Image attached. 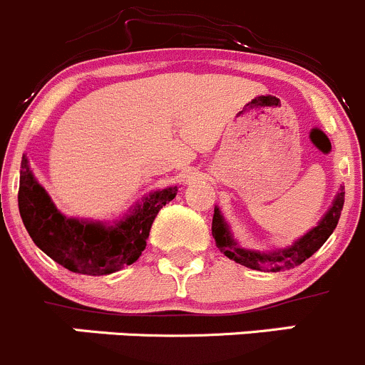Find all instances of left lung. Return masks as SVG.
I'll return each instance as SVG.
<instances>
[{
	"mask_svg": "<svg viewBox=\"0 0 365 365\" xmlns=\"http://www.w3.org/2000/svg\"><path fill=\"white\" fill-rule=\"evenodd\" d=\"M344 207V192L336 194L333 200V205L326 212V216L319 221L317 227H313L308 234L295 241L290 247L281 248V250L274 252H255L247 250V248L240 247L234 241L232 234H230L229 225L221 216L220 209L214 207V217H212V236L216 240V247L223 252L229 259H234L236 263L243 264V267L252 268V270H263L268 268L270 272L284 270V268L297 267V264L304 263L308 257H312L322 245L326 243L329 236L335 230L336 223H339L340 212Z\"/></svg>",
	"mask_w": 365,
	"mask_h": 365,
	"instance_id": "obj_1",
	"label": "left lung"
}]
</instances>
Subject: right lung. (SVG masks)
Listing matches in <instances>:
<instances>
[{
  "instance_id": "right-lung-1",
  "label": "right lung",
  "mask_w": 365,
  "mask_h": 365,
  "mask_svg": "<svg viewBox=\"0 0 365 365\" xmlns=\"http://www.w3.org/2000/svg\"><path fill=\"white\" fill-rule=\"evenodd\" d=\"M176 192L178 187L155 190L115 225L75 220L57 210L23 155L18 203L25 229L48 257L75 274L108 275L140 257L156 214Z\"/></svg>"
}]
</instances>
